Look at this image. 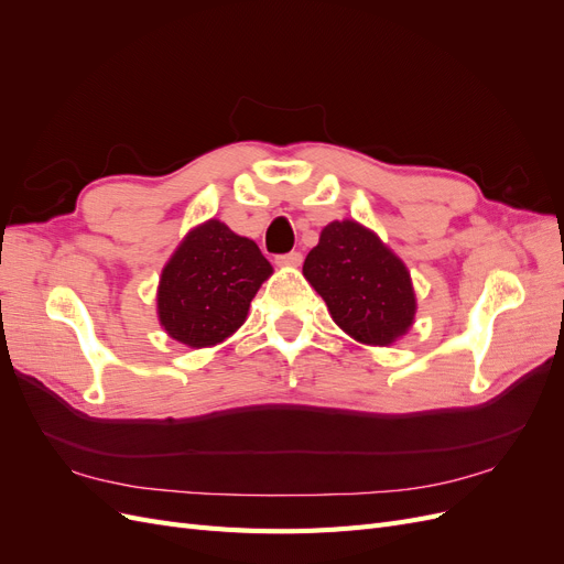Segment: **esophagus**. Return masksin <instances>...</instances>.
Listing matches in <instances>:
<instances>
[{
	"mask_svg": "<svg viewBox=\"0 0 564 564\" xmlns=\"http://www.w3.org/2000/svg\"><path fill=\"white\" fill-rule=\"evenodd\" d=\"M301 261H303L301 251H289V253L275 256V263H278V265H299Z\"/></svg>",
	"mask_w": 564,
	"mask_h": 564,
	"instance_id": "1",
	"label": "esophagus"
}]
</instances>
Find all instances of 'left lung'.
I'll use <instances>...</instances> for the list:
<instances>
[{
    "instance_id": "1",
    "label": "left lung",
    "mask_w": 564,
    "mask_h": 564,
    "mask_svg": "<svg viewBox=\"0 0 564 564\" xmlns=\"http://www.w3.org/2000/svg\"><path fill=\"white\" fill-rule=\"evenodd\" d=\"M303 275L340 329L369 346H388L414 322L416 299L404 263L355 220H334L305 256Z\"/></svg>"
}]
</instances>
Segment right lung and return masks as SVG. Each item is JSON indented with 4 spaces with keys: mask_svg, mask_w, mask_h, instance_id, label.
Wrapping results in <instances>:
<instances>
[{
    "mask_svg": "<svg viewBox=\"0 0 564 564\" xmlns=\"http://www.w3.org/2000/svg\"><path fill=\"white\" fill-rule=\"evenodd\" d=\"M272 272L261 249L220 220L185 237L162 270L158 313L166 334L191 348L220 344L247 319Z\"/></svg>",
    "mask_w": 564,
    "mask_h": 564,
    "instance_id": "obj_1",
    "label": "right lung"
}]
</instances>
